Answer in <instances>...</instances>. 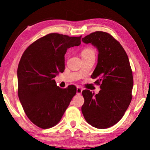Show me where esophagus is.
<instances>
[{
    "instance_id": "obj_1",
    "label": "esophagus",
    "mask_w": 150,
    "mask_h": 150,
    "mask_svg": "<svg viewBox=\"0 0 150 150\" xmlns=\"http://www.w3.org/2000/svg\"><path fill=\"white\" fill-rule=\"evenodd\" d=\"M82 88H80V87H77V95H80L81 93H82Z\"/></svg>"
}]
</instances>
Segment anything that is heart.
I'll use <instances>...</instances> for the list:
<instances>
[{"label": "heart", "instance_id": "1", "mask_svg": "<svg viewBox=\"0 0 150 150\" xmlns=\"http://www.w3.org/2000/svg\"><path fill=\"white\" fill-rule=\"evenodd\" d=\"M81 55H82L83 58L95 56V51H94L92 48H90V47L85 48V49L83 50L82 51V53H81Z\"/></svg>", "mask_w": 150, "mask_h": 150}]
</instances>
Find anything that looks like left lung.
I'll return each instance as SVG.
<instances>
[{"label": "left lung", "instance_id": "left-lung-1", "mask_svg": "<svg viewBox=\"0 0 150 150\" xmlns=\"http://www.w3.org/2000/svg\"><path fill=\"white\" fill-rule=\"evenodd\" d=\"M97 48L98 63L91 78L100 85L98 94L83 91L81 110L85 120L96 128L112 126L123 117L132 98L133 75L125 50L108 33L95 32L83 38Z\"/></svg>", "mask_w": 150, "mask_h": 150}]
</instances>
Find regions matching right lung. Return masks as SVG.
Returning <instances> with one entry per match:
<instances>
[{"label": "right lung", "mask_w": 150, "mask_h": 150, "mask_svg": "<svg viewBox=\"0 0 150 150\" xmlns=\"http://www.w3.org/2000/svg\"><path fill=\"white\" fill-rule=\"evenodd\" d=\"M79 37L52 33L24 51L17 70L18 95L28 118L47 129L56 125L75 95L77 88L57 87L54 78L65 69V54L81 44Z\"/></svg>", "instance_id": "obj_1"}]
</instances>
